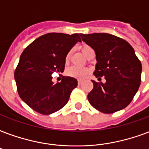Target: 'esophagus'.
Wrapping results in <instances>:
<instances>
[{"mask_svg": "<svg viewBox=\"0 0 149 149\" xmlns=\"http://www.w3.org/2000/svg\"><path fill=\"white\" fill-rule=\"evenodd\" d=\"M82 83H83V80H81V79H78V84L80 85Z\"/></svg>", "mask_w": 149, "mask_h": 149, "instance_id": "34e87169", "label": "esophagus"}]
</instances>
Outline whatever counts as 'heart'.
Listing matches in <instances>:
<instances>
[{"instance_id": "1", "label": "heart", "mask_w": 149, "mask_h": 149, "mask_svg": "<svg viewBox=\"0 0 149 149\" xmlns=\"http://www.w3.org/2000/svg\"><path fill=\"white\" fill-rule=\"evenodd\" d=\"M91 49H92L91 47L87 46V45H84L83 46L81 50H82V52L84 53V55L87 54V53L88 52V51ZM70 57V52H69L68 54H66L65 56V61H68ZM89 72V70L87 68H84V67H77V66H71L70 68H69L66 71V74L69 76V77H73V78H76V79H84Z\"/></svg>"}]
</instances>
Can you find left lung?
Segmentation results:
<instances>
[{
	"label": "left lung",
	"instance_id": "1",
	"mask_svg": "<svg viewBox=\"0 0 149 149\" xmlns=\"http://www.w3.org/2000/svg\"><path fill=\"white\" fill-rule=\"evenodd\" d=\"M83 41L95 50L97 63L88 94L90 104L103 113H113L127 106L141 84L142 66L134 50L127 41L109 33H80Z\"/></svg>",
	"mask_w": 149,
	"mask_h": 149
}]
</instances>
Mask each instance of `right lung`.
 Masks as SVG:
<instances>
[{
  "label": "right lung",
  "mask_w": 149,
  "mask_h": 149,
  "mask_svg": "<svg viewBox=\"0 0 149 149\" xmlns=\"http://www.w3.org/2000/svg\"><path fill=\"white\" fill-rule=\"evenodd\" d=\"M78 33H49L33 41L22 53L15 71L19 96L34 111L50 115L66 105L70 94L77 87L73 77H62L52 82L53 72L65 70V56L77 42Z\"/></svg>",
  "instance_id": "right-lung-1"
}]
</instances>
